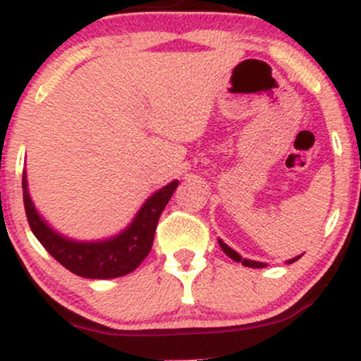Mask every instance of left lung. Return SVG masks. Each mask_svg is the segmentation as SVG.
<instances>
[{"instance_id":"1","label":"left lung","mask_w":361,"mask_h":361,"mask_svg":"<svg viewBox=\"0 0 361 361\" xmlns=\"http://www.w3.org/2000/svg\"><path fill=\"white\" fill-rule=\"evenodd\" d=\"M219 244H221L222 251H224V252H226V255H227V256H229V258H231V259H234V261H239V263H241V264H244V267H247V268H264V267H267V264H264V263H258V261H251V259H243V258H241V256H239V255H238V252H235L234 250H231V247H229V246H227V244H224L222 241H219ZM299 258H300V256H297V258L290 259V261H288V263H293V261H297V259H299Z\"/></svg>"}]
</instances>
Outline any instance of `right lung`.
<instances>
[{
  "label": "right lung",
  "instance_id": "right-lung-1",
  "mask_svg": "<svg viewBox=\"0 0 361 361\" xmlns=\"http://www.w3.org/2000/svg\"><path fill=\"white\" fill-rule=\"evenodd\" d=\"M23 186V205L28 226L40 244L47 250L54 259L78 276L85 279H117L135 268L146 259L154 241V233L159 215L176 190L178 181L156 192L139 210L134 222L118 234L117 238L103 243H74L61 238L49 229V226L37 214L34 204L27 192V181Z\"/></svg>",
  "mask_w": 361,
  "mask_h": 361
}]
</instances>
